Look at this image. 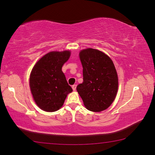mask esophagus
Segmentation results:
<instances>
[{"mask_svg":"<svg viewBox=\"0 0 155 155\" xmlns=\"http://www.w3.org/2000/svg\"><path fill=\"white\" fill-rule=\"evenodd\" d=\"M72 90H74V91H75V90H76V89H77V85H72Z\"/></svg>","mask_w":155,"mask_h":155,"instance_id":"esophagus-1","label":"esophagus"}]
</instances>
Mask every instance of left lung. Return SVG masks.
I'll return each instance as SVG.
<instances>
[{
    "label": "left lung",
    "instance_id": "left-lung-1",
    "mask_svg": "<svg viewBox=\"0 0 155 155\" xmlns=\"http://www.w3.org/2000/svg\"><path fill=\"white\" fill-rule=\"evenodd\" d=\"M83 82L77 87L84 106L101 112L114 101L118 90V77L114 62L104 52L91 48L79 52Z\"/></svg>",
    "mask_w": 155,
    "mask_h": 155
}]
</instances>
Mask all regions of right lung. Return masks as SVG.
Listing matches in <instances>:
<instances>
[{"label": "right lung", "mask_w": 155, "mask_h": 155, "mask_svg": "<svg viewBox=\"0 0 155 155\" xmlns=\"http://www.w3.org/2000/svg\"><path fill=\"white\" fill-rule=\"evenodd\" d=\"M70 54L68 50L49 52L36 62L31 70V92L35 104L44 111L61 109L68 94L72 91L61 70Z\"/></svg>", "instance_id": "right-lung-1"}]
</instances>
